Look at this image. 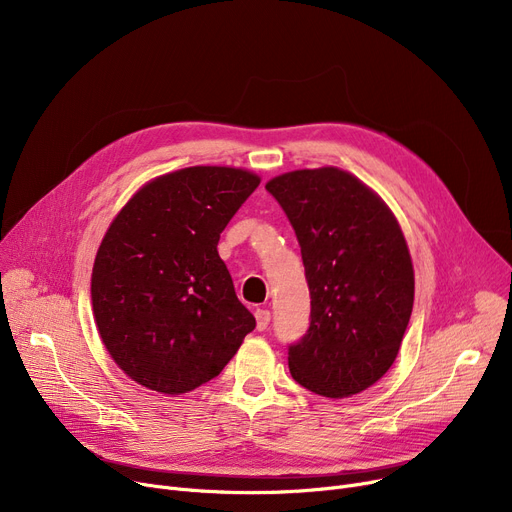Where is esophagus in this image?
Returning <instances> with one entry per match:
<instances>
[{
	"label": "esophagus",
	"mask_w": 512,
	"mask_h": 512,
	"mask_svg": "<svg viewBox=\"0 0 512 512\" xmlns=\"http://www.w3.org/2000/svg\"><path fill=\"white\" fill-rule=\"evenodd\" d=\"M255 319H257V330L263 332V330H267V326H270L272 315H270V311H267V309H257L255 311Z\"/></svg>",
	"instance_id": "esophagus-1"
}]
</instances>
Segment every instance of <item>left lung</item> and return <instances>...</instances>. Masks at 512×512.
Wrapping results in <instances>:
<instances>
[{
	"label": "left lung",
	"mask_w": 512,
	"mask_h": 512,
	"mask_svg": "<svg viewBox=\"0 0 512 512\" xmlns=\"http://www.w3.org/2000/svg\"><path fill=\"white\" fill-rule=\"evenodd\" d=\"M299 238L311 294L307 334L288 346L303 388L328 398L367 390L392 367L409 326L415 274L388 205L338 168L265 184Z\"/></svg>",
	"instance_id": "1"
}]
</instances>
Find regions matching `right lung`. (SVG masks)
<instances>
[{
    "mask_svg": "<svg viewBox=\"0 0 512 512\" xmlns=\"http://www.w3.org/2000/svg\"><path fill=\"white\" fill-rule=\"evenodd\" d=\"M259 182L240 168H184L147 182L107 228L91 276L93 313L130 380L191 392L220 375L255 330L218 242Z\"/></svg>",
    "mask_w": 512,
    "mask_h": 512,
    "instance_id": "right-lung-1",
    "label": "right lung"
}]
</instances>
